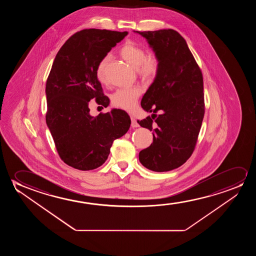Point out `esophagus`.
Returning a JSON list of instances; mask_svg holds the SVG:
<instances>
[{"mask_svg":"<svg viewBox=\"0 0 256 256\" xmlns=\"http://www.w3.org/2000/svg\"><path fill=\"white\" fill-rule=\"evenodd\" d=\"M139 126L140 125H139V123L137 122L136 119L133 116H131V126L132 128H138Z\"/></svg>","mask_w":256,"mask_h":256,"instance_id":"obj_1","label":"esophagus"}]
</instances>
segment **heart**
I'll return each instance as SVG.
<instances>
[{
  "mask_svg": "<svg viewBox=\"0 0 256 256\" xmlns=\"http://www.w3.org/2000/svg\"><path fill=\"white\" fill-rule=\"evenodd\" d=\"M119 53L123 60L136 69L137 74L145 82H152L160 72V58L156 55H147L146 50L136 42L132 41L124 42ZM109 60V55H106L98 61L96 66V77L102 84L108 83L106 67ZM142 92V89L140 86L120 88L112 94L111 102L116 108L131 112L136 108Z\"/></svg>",
  "mask_w": 256,
  "mask_h": 256,
  "instance_id": "1",
  "label": "heart"
}]
</instances>
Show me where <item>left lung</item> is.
<instances>
[{"mask_svg":"<svg viewBox=\"0 0 256 256\" xmlns=\"http://www.w3.org/2000/svg\"><path fill=\"white\" fill-rule=\"evenodd\" d=\"M136 32L147 39L161 60L160 72L140 103L154 114L138 120L153 131V142L140 151L139 160L153 172H168L184 164L196 147L204 116L203 74L178 32Z\"/></svg>","mask_w":256,"mask_h":256,"instance_id":"left-lung-1","label":"left lung"}]
</instances>
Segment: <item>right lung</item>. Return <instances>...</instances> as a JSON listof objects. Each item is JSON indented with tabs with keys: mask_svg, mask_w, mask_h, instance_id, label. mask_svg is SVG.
Wrapping results in <instances>:
<instances>
[{
	"mask_svg": "<svg viewBox=\"0 0 256 256\" xmlns=\"http://www.w3.org/2000/svg\"><path fill=\"white\" fill-rule=\"evenodd\" d=\"M128 32L84 28L70 36L60 48L46 81V123L58 154L70 167L90 170L108 158L112 142L130 130L126 112L112 109L90 116L92 98L108 106L96 77V66Z\"/></svg>",
	"mask_w": 256,
	"mask_h": 256,
	"instance_id": "1",
	"label": "right lung"
}]
</instances>
